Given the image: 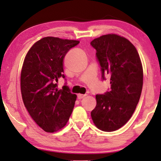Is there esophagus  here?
<instances>
[{"instance_id": "34e87169", "label": "esophagus", "mask_w": 161, "mask_h": 161, "mask_svg": "<svg viewBox=\"0 0 161 161\" xmlns=\"http://www.w3.org/2000/svg\"><path fill=\"white\" fill-rule=\"evenodd\" d=\"M86 96V95H82V94H79L78 95H77V97H78V99H82L83 97H85Z\"/></svg>"}]
</instances>
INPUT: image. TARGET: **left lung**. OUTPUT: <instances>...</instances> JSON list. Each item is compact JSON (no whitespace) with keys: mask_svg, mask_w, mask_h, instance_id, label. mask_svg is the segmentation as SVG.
Wrapping results in <instances>:
<instances>
[{"mask_svg":"<svg viewBox=\"0 0 161 161\" xmlns=\"http://www.w3.org/2000/svg\"><path fill=\"white\" fill-rule=\"evenodd\" d=\"M101 70L102 79L110 77V90L96 95L91 112L94 123L101 130L113 132L129 120L136 110L143 86V69L136 47L116 34L104 35L92 41Z\"/></svg>","mask_w":161,"mask_h":161,"instance_id":"1","label":"left lung"}]
</instances>
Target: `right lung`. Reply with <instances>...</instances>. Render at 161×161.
Wrapping results in <instances>:
<instances>
[{"label": "right lung", "instance_id": "1", "mask_svg": "<svg viewBox=\"0 0 161 161\" xmlns=\"http://www.w3.org/2000/svg\"><path fill=\"white\" fill-rule=\"evenodd\" d=\"M79 41L45 37L36 42L24 60L20 87L25 108L43 130L53 132L65 126L74 108L77 96L69 87L57 88L63 74L66 53Z\"/></svg>", "mask_w": 161, "mask_h": 161}]
</instances>
